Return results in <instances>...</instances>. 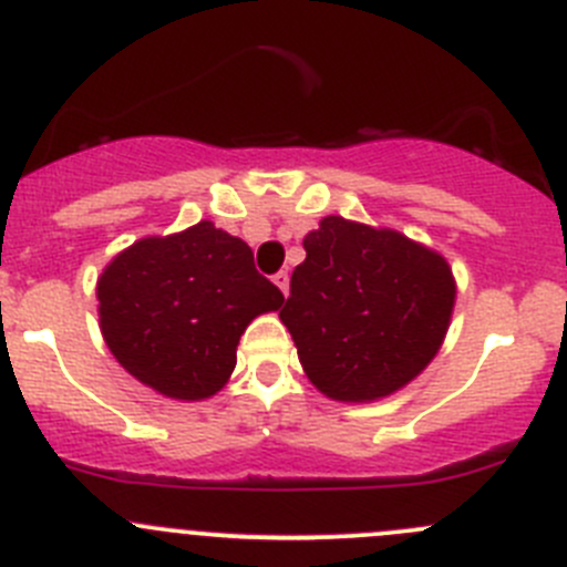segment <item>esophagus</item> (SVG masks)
I'll list each match as a JSON object with an SVG mask.
<instances>
[{
	"mask_svg": "<svg viewBox=\"0 0 567 567\" xmlns=\"http://www.w3.org/2000/svg\"><path fill=\"white\" fill-rule=\"evenodd\" d=\"M274 285H277V288L282 290L285 296H288V290H290V274H288V271H279V274H274Z\"/></svg>",
	"mask_w": 567,
	"mask_h": 567,
	"instance_id": "esophagus-1",
	"label": "esophagus"
}]
</instances>
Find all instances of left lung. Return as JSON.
<instances>
[{"label":"left lung","mask_w":567,"mask_h":567,"mask_svg":"<svg viewBox=\"0 0 567 567\" xmlns=\"http://www.w3.org/2000/svg\"><path fill=\"white\" fill-rule=\"evenodd\" d=\"M305 251L279 319L310 383L338 403H374L420 378L456 305L447 259L341 215L321 218Z\"/></svg>","instance_id":"1"}]
</instances>
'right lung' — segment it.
Returning a JSON list of instances; mask_svg holds the SVG:
<instances>
[{
    "mask_svg": "<svg viewBox=\"0 0 567 567\" xmlns=\"http://www.w3.org/2000/svg\"><path fill=\"white\" fill-rule=\"evenodd\" d=\"M282 301L254 268L251 248L212 220L142 237L97 277L100 332L111 355L178 403L218 394L235 372L246 327Z\"/></svg>",
    "mask_w": 567,
    "mask_h": 567,
    "instance_id": "add662e5",
    "label": "right lung"
}]
</instances>
